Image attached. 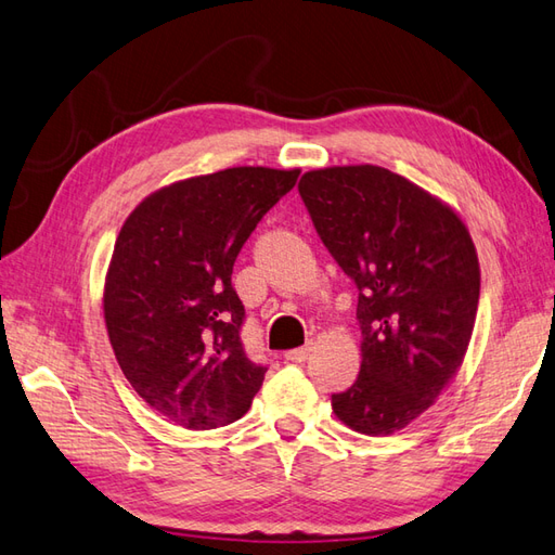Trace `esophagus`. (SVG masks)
<instances>
[{"label":"esophagus","mask_w":555,"mask_h":555,"mask_svg":"<svg viewBox=\"0 0 555 555\" xmlns=\"http://www.w3.org/2000/svg\"><path fill=\"white\" fill-rule=\"evenodd\" d=\"M311 356V344H306V347H301V349H292V351H287L285 353V359L287 361H292V363H301V361H306Z\"/></svg>","instance_id":"1"}]
</instances>
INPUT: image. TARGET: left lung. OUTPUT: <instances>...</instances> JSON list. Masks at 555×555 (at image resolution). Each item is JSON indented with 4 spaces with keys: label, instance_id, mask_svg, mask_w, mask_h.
I'll use <instances>...</instances> for the list:
<instances>
[{
    "label": "left lung",
    "instance_id": "1",
    "mask_svg": "<svg viewBox=\"0 0 555 555\" xmlns=\"http://www.w3.org/2000/svg\"><path fill=\"white\" fill-rule=\"evenodd\" d=\"M299 194L359 287L361 373L332 411L353 433H399L463 365L479 301L470 232L435 194L371 164L309 170Z\"/></svg>",
    "mask_w": 555,
    "mask_h": 555
}]
</instances>
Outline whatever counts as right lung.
Listing matches in <instances>:
<instances>
[{
  "label": "right lung",
  "instance_id": "right-lung-1",
  "mask_svg": "<svg viewBox=\"0 0 555 555\" xmlns=\"http://www.w3.org/2000/svg\"><path fill=\"white\" fill-rule=\"evenodd\" d=\"M299 168L237 166L170 182L122 223L104 282V320L132 389L188 429L242 417L266 367L246 359L232 266Z\"/></svg>",
  "mask_w": 555,
  "mask_h": 555
}]
</instances>
